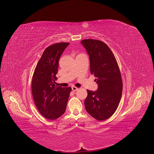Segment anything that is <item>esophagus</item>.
Instances as JSON below:
<instances>
[{
  "mask_svg": "<svg viewBox=\"0 0 154 154\" xmlns=\"http://www.w3.org/2000/svg\"><path fill=\"white\" fill-rule=\"evenodd\" d=\"M78 89H79V88H77V87H75V86H72V91H77Z\"/></svg>",
  "mask_w": 154,
  "mask_h": 154,
  "instance_id": "34e87169",
  "label": "esophagus"
}]
</instances>
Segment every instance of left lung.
Listing matches in <instances>:
<instances>
[{
    "instance_id": "left-lung-1",
    "label": "left lung",
    "mask_w": 154,
    "mask_h": 154,
    "mask_svg": "<svg viewBox=\"0 0 154 154\" xmlns=\"http://www.w3.org/2000/svg\"><path fill=\"white\" fill-rule=\"evenodd\" d=\"M90 59V69L97 77L98 89L87 90L85 106L88 113L101 121L111 117L116 110L122 93V81L115 57L104 42L86 39L81 41Z\"/></svg>"
}]
</instances>
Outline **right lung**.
Listing matches in <instances>:
<instances>
[{"label": "right lung", "mask_w": 154, "mask_h": 154, "mask_svg": "<svg viewBox=\"0 0 154 154\" xmlns=\"http://www.w3.org/2000/svg\"><path fill=\"white\" fill-rule=\"evenodd\" d=\"M68 42H60L48 47L35 68L32 82V92L35 105L45 118L54 120L65 112L71 91V87L55 85L59 59Z\"/></svg>", "instance_id": "obj_1"}]
</instances>
